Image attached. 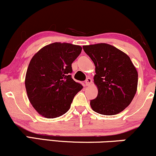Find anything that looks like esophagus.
<instances>
[{"label":"esophagus","instance_id":"1","mask_svg":"<svg viewBox=\"0 0 156 156\" xmlns=\"http://www.w3.org/2000/svg\"><path fill=\"white\" fill-rule=\"evenodd\" d=\"M92 78H87L85 81L86 86H87V87H88V86H90L91 84H92Z\"/></svg>","mask_w":156,"mask_h":156}]
</instances>
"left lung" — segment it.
<instances>
[{
    "label": "left lung",
    "mask_w": 156,
    "mask_h": 156,
    "mask_svg": "<svg viewBox=\"0 0 156 156\" xmlns=\"http://www.w3.org/2000/svg\"><path fill=\"white\" fill-rule=\"evenodd\" d=\"M95 66V99L92 110L103 115L117 114L128 107L137 90L138 73L130 57L114 46L98 43L83 46Z\"/></svg>",
    "instance_id": "8db88e82"
}]
</instances>
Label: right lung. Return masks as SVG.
<instances>
[{
	"label": "right lung",
	"mask_w": 156,
	"mask_h": 156,
	"mask_svg": "<svg viewBox=\"0 0 156 156\" xmlns=\"http://www.w3.org/2000/svg\"><path fill=\"white\" fill-rule=\"evenodd\" d=\"M81 50L80 45L54 42L41 48L30 61L25 79L27 95L42 117L52 119L63 115L83 89L70 75L72 63Z\"/></svg>",
	"instance_id": "right-lung-1"
}]
</instances>
